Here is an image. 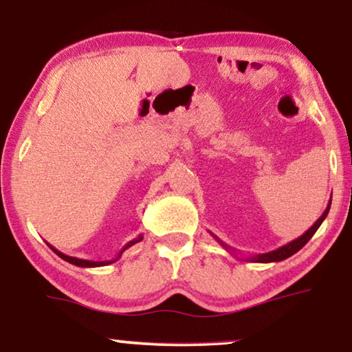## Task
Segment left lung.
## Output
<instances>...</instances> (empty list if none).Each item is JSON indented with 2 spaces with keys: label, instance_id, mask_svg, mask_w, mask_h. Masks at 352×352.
I'll list each match as a JSON object with an SVG mask.
<instances>
[{
  "label": "left lung",
  "instance_id": "left-lung-1",
  "mask_svg": "<svg viewBox=\"0 0 352 352\" xmlns=\"http://www.w3.org/2000/svg\"><path fill=\"white\" fill-rule=\"evenodd\" d=\"M330 205H331V199H330L329 205H327V208H325L324 213H322L320 218L317 219L316 223L312 224L311 228L301 235V237L292 240V242H288L287 245H282V247H278L277 250H272V252H269V253H261V254H254V256H250V258H247L248 261H253V263H277V261H283V259L290 258L292 254H295L296 252H300V250L305 247L307 242H309L312 235L316 234V230L320 228V224L324 223V219L327 218V214H329V211H330ZM211 235H213V237L218 240V242L221 243V247H224L226 250H228V252H234L232 248L228 247V245H226L223 240H219L218 237H216L214 234H211Z\"/></svg>",
  "mask_w": 352,
  "mask_h": 352
}]
</instances>
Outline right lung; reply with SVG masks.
I'll use <instances>...</instances> for the list:
<instances>
[{
    "label": "right lung",
    "mask_w": 352,
    "mask_h": 352,
    "mask_svg": "<svg viewBox=\"0 0 352 352\" xmlns=\"http://www.w3.org/2000/svg\"><path fill=\"white\" fill-rule=\"evenodd\" d=\"M141 240H142V234L139 235L138 239H133V240H129V242H128L126 245H124V247L122 248V252L118 253V256L115 258V259H110V261H89V259H80V258H74V256H69V254H64V253H62V252H59V250L52 247V245H50V243H47V245H50V248L52 250V252H54V253L57 254V256L62 258V259H64V261H67V263H70V264H75V266H78V267H100V266H107V264H112V263L117 261V259H118V258L122 256V254H123L124 250L129 248V247H133L134 243L141 242Z\"/></svg>",
    "instance_id": "right-lung-1"
}]
</instances>
